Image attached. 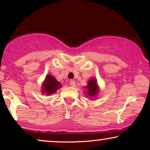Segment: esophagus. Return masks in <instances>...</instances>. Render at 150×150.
Returning <instances> with one entry per match:
<instances>
[{
    "label": "esophagus",
    "instance_id": "obj_1",
    "mask_svg": "<svg viewBox=\"0 0 150 150\" xmlns=\"http://www.w3.org/2000/svg\"><path fill=\"white\" fill-rule=\"evenodd\" d=\"M69 84H70V85L71 86V87H76V83L74 81H73V80H71V81H69Z\"/></svg>",
    "mask_w": 150,
    "mask_h": 150
}]
</instances>
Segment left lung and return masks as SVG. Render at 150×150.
<instances>
[{
    "label": "left lung",
    "mask_w": 150,
    "mask_h": 150,
    "mask_svg": "<svg viewBox=\"0 0 150 150\" xmlns=\"http://www.w3.org/2000/svg\"><path fill=\"white\" fill-rule=\"evenodd\" d=\"M84 89H86L85 91H84V93L89 98V99L92 100L96 98L100 92V87L98 86L97 79L93 77L90 79L87 82V85L84 87Z\"/></svg>",
    "instance_id": "1"
}]
</instances>
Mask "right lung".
<instances>
[{"label": "right lung", "mask_w": 150, "mask_h": 150, "mask_svg": "<svg viewBox=\"0 0 150 150\" xmlns=\"http://www.w3.org/2000/svg\"><path fill=\"white\" fill-rule=\"evenodd\" d=\"M62 87L61 84L56 80L51 74H47L46 79L42 83V93L46 96H50L54 94L59 89Z\"/></svg>", "instance_id": "1"}]
</instances>
